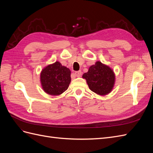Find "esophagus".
<instances>
[{
	"label": "esophagus",
	"mask_w": 153,
	"mask_h": 153,
	"mask_svg": "<svg viewBox=\"0 0 153 153\" xmlns=\"http://www.w3.org/2000/svg\"><path fill=\"white\" fill-rule=\"evenodd\" d=\"M81 74H82L81 71H76V72L75 73V76H77V77H79V76H81Z\"/></svg>",
	"instance_id": "1"
}]
</instances>
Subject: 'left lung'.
I'll return each mask as SVG.
<instances>
[{
    "instance_id": "left-lung-1",
    "label": "left lung",
    "mask_w": 153,
    "mask_h": 153,
    "mask_svg": "<svg viewBox=\"0 0 153 153\" xmlns=\"http://www.w3.org/2000/svg\"><path fill=\"white\" fill-rule=\"evenodd\" d=\"M89 89L100 96H105L113 90L115 75L112 69L100 61L89 67L87 73L83 74Z\"/></svg>"
}]
</instances>
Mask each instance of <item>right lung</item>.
<instances>
[{"label": "right lung", "instance_id": "add662e5", "mask_svg": "<svg viewBox=\"0 0 153 153\" xmlns=\"http://www.w3.org/2000/svg\"><path fill=\"white\" fill-rule=\"evenodd\" d=\"M40 82L43 90L52 96H59L68 89L71 82V71L55 62L45 66L40 73Z\"/></svg>", "mask_w": 153, "mask_h": 153}]
</instances>
